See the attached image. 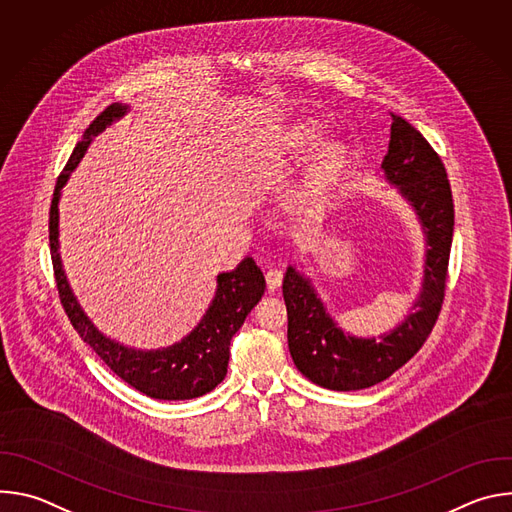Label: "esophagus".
<instances>
[{
  "mask_svg": "<svg viewBox=\"0 0 512 512\" xmlns=\"http://www.w3.org/2000/svg\"><path fill=\"white\" fill-rule=\"evenodd\" d=\"M265 281H267V287L271 291H275V289H279V285L283 281V273L279 269H269L267 275H265Z\"/></svg>",
  "mask_w": 512,
  "mask_h": 512,
  "instance_id": "34e87169",
  "label": "esophagus"
}]
</instances>
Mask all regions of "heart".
<instances>
[{
  "label": "heart",
  "instance_id": "b5f03b06",
  "mask_svg": "<svg viewBox=\"0 0 512 512\" xmlns=\"http://www.w3.org/2000/svg\"><path fill=\"white\" fill-rule=\"evenodd\" d=\"M324 137H326V127L320 121L298 119L294 123H289L279 133V137L271 145L269 156L273 162H277L281 166L296 164L313 152L317 145L324 140ZM350 168H352L350 145L342 139L325 141L310 158V162L302 174V180H300L296 196H294L296 204L304 210L320 206L340 188V184L346 180Z\"/></svg>",
  "mask_w": 512,
  "mask_h": 512
}]
</instances>
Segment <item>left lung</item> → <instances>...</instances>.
Here are the masks:
<instances>
[{
    "mask_svg": "<svg viewBox=\"0 0 512 512\" xmlns=\"http://www.w3.org/2000/svg\"><path fill=\"white\" fill-rule=\"evenodd\" d=\"M381 168L415 210L427 245L419 296L403 322L379 340L346 334L300 269L289 265L283 277L289 354L304 377L330 391H358L389 379L423 346L444 304L454 235L446 168L427 139L399 115H393Z\"/></svg>",
    "mask_w": 512,
    "mask_h": 512,
    "instance_id": "1",
    "label": "left lung"
}]
</instances>
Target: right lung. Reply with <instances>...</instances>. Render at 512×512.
<instances>
[{
  "mask_svg": "<svg viewBox=\"0 0 512 512\" xmlns=\"http://www.w3.org/2000/svg\"><path fill=\"white\" fill-rule=\"evenodd\" d=\"M127 105H109L83 133L75 152L56 180L50 204V253L58 296L64 312L79 336L103 358L107 367L139 393L160 401H184L210 393L227 377L231 340L265 291V277L251 257L233 271L218 273L216 294L200 324L180 342L158 350H135L123 346L95 328L68 285L58 253V200L70 172L85 156L89 143L115 119L127 113Z\"/></svg>",
  "mask_w": 512,
  "mask_h": 512,
  "instance_id": "1",
  "label": "right lung"
}]
</instances>
